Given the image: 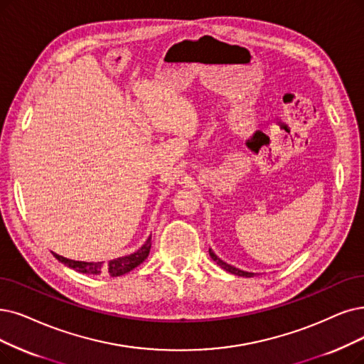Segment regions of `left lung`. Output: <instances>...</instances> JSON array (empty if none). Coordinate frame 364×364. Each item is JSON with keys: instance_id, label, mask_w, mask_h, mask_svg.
Wrapping results in <instances>:
<instances>
[{"instance_id": "obj_1", "label": "left lung", "mask_w": 364, "mask_h": 364, "mask_svg": "<svg viewBox=\"0 0 364 364\" xmlns=\"http://www.w3.org/2000/svg\"><path fill=\"white\" fill-rule=\"evenodd\" d=\"M209 254H210L212 259L215 261V263H216L218 266H221L224 270H227V272H230V273H232V274H237V276H246V278H251V276H254V273L245 272V270H240V269H236V267H232V266L227 264L225 261H223L221 258H218V255H216L210 248H209Z\"/></svg>"}]
</instances>
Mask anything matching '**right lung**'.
<instances>
[{"label":"right lung","instance_id":"add662e5","mask_svg":"<svg viewBox=\"0 0 364 364\" xmlns=\"http://www.w3.org/2000/svg\"><path fill=\"white\" fill-rule=\"evenodd\" d=\"M151 237L146 240V243H144L141 248L134 252V254H129L127 257H119V258H114L112 261H109V263H103V261H98V263H85V261H75V259H68L65 257H61L58 255L55 252L53 257L61 261L63 264L75 269L80 273H88V274H109V276H113V278H116V276H122L128 272H132L133 269H136L137 266H140L144 259L148 258L149 255V251H151Z\"/></svg>","mask_w":364,"mask_h":364}]
</instances>
